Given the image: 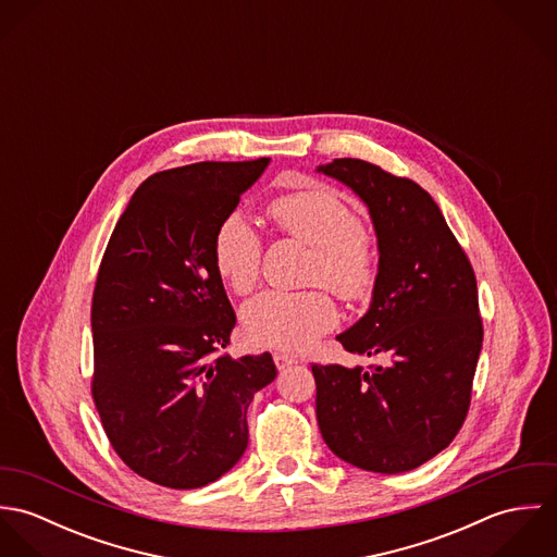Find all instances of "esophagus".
I'll list each match as a JSON object with an SVG mask.
<instances>
[{"mask_svg": "<svg viewBox=\"0 0 557 557\" xmlns=\"http://www.w3.org/2000/svg\"><path fill=\"white\" fill-rule=\"evenodd\" d=\"M298 360L294 358V356H287V354H283V351H276L274 354V364L278 367V371H285V369H289V367H294Z\"/></svg>", "mask_w": 557, "mask_h": 557, "instance_id": "1", "label": "esophagus"}]
</instances>
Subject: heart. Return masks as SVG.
<instances>
[{
  "label": "heart",
  "mask_w": 557,
  "mask_h": 557,
  "mask_svg": "<svg viewBox=\"0 0 557 557\" xmlns=\"http://www.w3.org/2000/svg\"><path fill=\"white\" fill-rule=\"evenodd\" d=\"M268 216L287 236L313 248L309 281L323 283L347 302L364 300L377 283L375 238L354 208L330 186L315 184L276 197ZM214 268L236 294H248L261 272V239L239 216L225 219L212 244ZM250 341L283 351H305L336 321V309L321 289L265 292L242 313Z\"/></svg>",
  "instance_id": "obj_1"
}]
</instances>
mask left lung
<instances>
[{"label": "left lung", "mask_w": 557, "mask_h": 557, "mask_svg": "<svg viewBox=\"0 0 557 557\" xmlns=\"http://www.w3.org/2000/svg\"><path fill=\"white\" fill-rule=\"evenodd\" d=\"M369 208L380 270L364 318L336 336L377 364H313L318 422L327 448L377 474L420 468L466 422L482 319L472 263L433 197L360 159L318 166Z\"/></svg>", "instance_id": "left-lung-1"}]
</instances>
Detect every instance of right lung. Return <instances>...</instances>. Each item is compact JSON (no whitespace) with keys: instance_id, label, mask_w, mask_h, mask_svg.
<instances>
[{"instance_id":"obj_1","label":"right lung","mask_w":557,"mask_h":557,"mask_svg":"<svg viewBox=\"0 0 557 557\" xmlns=\"http://www.w3.org/2000/svg\"><path fill=\"white\" fill-rule=\"evenodd\" d=\"M270 159L195 162L150 175L120 216L94 300L91 397L120 459L169 488L227 474L246 409L274 382L272 356L219 354L236 313L212 244Z\"/></svg>"}]
</instances>
